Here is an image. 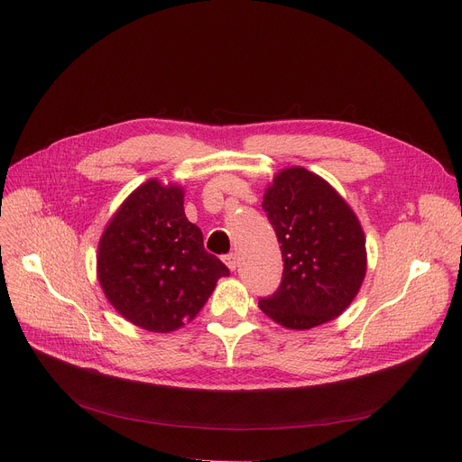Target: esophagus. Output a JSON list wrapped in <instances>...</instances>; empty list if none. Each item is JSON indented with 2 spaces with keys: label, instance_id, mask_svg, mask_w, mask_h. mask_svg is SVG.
I'll list each match as a JSON object with an SVG mask.
<instances>
[{
  "label": "esophagus",
  "instance_id": "1",
  "mask_svg": "<svg viewBox=\"0 0 462 462\" xmlns=\"http://www.w3.org/2000/svg\"><path fill=\"white\" fill-rule=\"evenodd\" d=\"M223 260H225V263L228 265V270H232V272H234V270L237 268V256H236V253L226 254Z\"/></svg>",
  "mask_w": 462,
  "mask_h": 462
}]
</instances>
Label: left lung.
Instances as JSON below:
<instances>
[{"instance_id": "1", "label": "left lung", "mask_w": 462, "mask_h": 462, "mask_svg": "<svg viewBox=\"0 0 462 462\" xmlns=\"http://www.w3.org/2000/svg\"><path fill=\"white\" fill-rule=\"evenodd\" d=\"M262 209L277 234L284 270L279 288L258 307L290 329L338 317L367 272L365 236L350 206L328 181L298 166L275 176Z\"/></svg>"}]
</instances>
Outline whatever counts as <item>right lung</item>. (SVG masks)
<instances>
[{
  "label": "right lung",
  "mask_w": 462,
  "mask_h": 462,
  "mask_svg": "<svg viewBox=\"0 0 462 462\" xmlns=\"http://www.w3.org/2000/svg\"><path fill=\"white\" fill-rule=\"evenodd\" d=\"M106 300L134 326L166 333L192 320L230 270L204 249L181 187L145 181L106 226L97 258Z\"/></svg>",
  "instance_id": "add662e5"
}]
</instances>
